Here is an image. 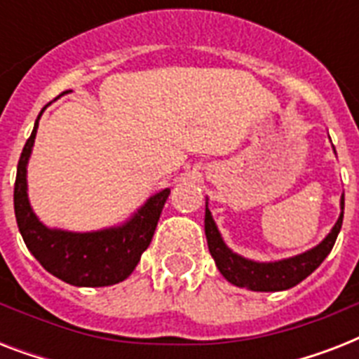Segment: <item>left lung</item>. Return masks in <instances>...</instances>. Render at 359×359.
Returning <instances> with one entry per match:
<instances>
[{"instance_id":"obj_1","label":"left lung","mask_w":359,"mask_h":359,"mask_svg":"<svg viewBox=\"0 0 359 359\" xmlns=\"http://www.w3.org/2000/svg\"><path fill=\"white\" fill-rule=\"evenodd\" d=\"M341 208H345V196L341 197ZM341 225H343V212H341L337 224L334 225L332 233L317 248H313L302 255L292 257V259H285V261L253 262L244 257H238L224 244L208 207L205 212V235H207L208 250H210V255L214 257L222 276L236 287H248V289L261 290V292L290 289L304 281L328 257L335 240H337V235H339Z\"/></svg>"}]
</instances>
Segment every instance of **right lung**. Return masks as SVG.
Returning <instances> with one entry per match:
<instances>
[{"instance_id":"right-lung-1","label":"right lung","mask_w":359,"mask_h":359,"mask_svg":"<svg viewBox=\"0 0 359 359\" xmlns=\"http://www.w3.org/2000/svg\"><path fill=\"white\" fill-rule=\"evenodd\" d=\"M36 126L39 119L20 154L14 180V214L27 250L48 272L65 283L76 287H108L119 283L134 272L141 253L151 244L169 188L152 196L145 207L119 229L83 235L48 229L31 212L25 191V165L35 141Z\"/></svg>"}]
</instances>
